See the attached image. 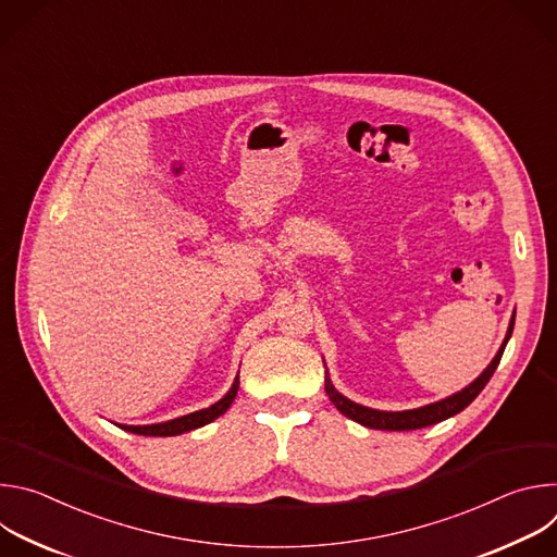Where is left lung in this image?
I'll return each instance as SVG.
<instances>
[{"instance_id":"obj_1","label":"left lung","mask_w":557,"mask_h":557,"mask_svg":"<svg viewBox=\"0 0 557 557\" xmlns=\"http://www.w3.org/2000/svg\"><path fill=\"white\" fill-rule=\"evenodd\" d=\"M513 322H516V312L511 317V324H509V331H507V337L500 346V350L496 352V357L492 359V363L483 370V374L471 381L467 387H462L460 392L447 396V399L443 401H436V404H430V406H423V408H417V410H404V412H383V410H372V408H366V406H359L350 399H346L344 394H339L333 385V381L329 379V372H326V394L329 399L333 401V406L348 419L366 425V428H372V430H392V432H404V430H419V428H428V425H434V423H441L458 412H462L475 396H479L483 392V387L487 385V381L492 379V374L496 372L498 363H500V357L505 352V346L513 333Z\"/></svg>"}]
</instances>
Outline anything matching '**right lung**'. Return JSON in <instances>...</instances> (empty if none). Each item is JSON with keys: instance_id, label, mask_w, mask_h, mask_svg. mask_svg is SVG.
Here are the masks:
<instances>
[{"instance_id": "right-lung-1", "label": "right lung", "mask_w": 557, "mask_h": 557, "mask_svg": "<svg viewBox=\"0 0 557 557\" xmlns=\"http://www.w3.org/2000/svg\"><path fill=\"white\" fill-rule=\"evenodd\" d=\"M237 387H240V379L235 376L231 389L222 396V399L218 404H213L211 408H205V410H198V412H191V414H185V417H178V419H172V421H165V423H153V425H119L127 432H134V434H140V436H176V434H183V432H189V430H196V428H202L211 421H215L220 414H224L228 410V406L233 404L235 394H237Z\"/></svg>"}]
</instances>
